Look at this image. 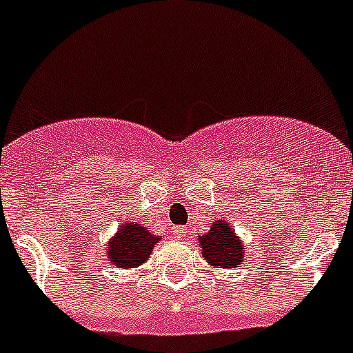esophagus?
<instances>
[{
    "label": "esophagus",
    "mask_w": 353,
    "mask_h": 353,
    "mask_svg": "<svg viewBox=\"0 0 353 353\" xmlns=\"http://www.w3.org/2000/svg\"><path fill=\"white\" fill-rule=\"evenodd\" d=\"M183 230H184V229H181V227H177V229H174L172 232H174V236L177 237V239H183V237H184V232H183Z\"/></svg>",
    "instance_id": "1"
}]
</instances>
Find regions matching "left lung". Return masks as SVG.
I'll return each mask as SVG.
<instances>
[{
    "mask_svg": "<svg viewBox=\"0 0 353 353\" xmlns=\"http://www.w3.org/2000/svg\"><path fill=\"white\" fill-rule=\"evenodd\" d=\"M203 258L215 268H236L243 265L245 245L229 222H213L212 229L198 237Z\"/></svg>",
    "mask_w": 353,
    "mask_h": 353,
    "instance_id": "obj_1",
    "label": "left lung"
}]
</instances>
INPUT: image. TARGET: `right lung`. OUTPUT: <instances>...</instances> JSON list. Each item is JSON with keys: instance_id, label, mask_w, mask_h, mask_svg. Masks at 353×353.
Wrapping results in <instances>:
<instances>
[{"instance_id": "1", "label": "right lung", "mask_w": 353, "mask_h": 353, "mask_svg": "<svg viewBox=\"0 0 353 353\" xmlns=\"http://www.w3.org/2000/svg\"><path fill=\"white\" fill-rule=\"evenodd\" d=\"M160 237L154 236L141 223H121L116 236L108 243V258L117 268H137L148 259Z\"/></svg>"}]
</instances>
